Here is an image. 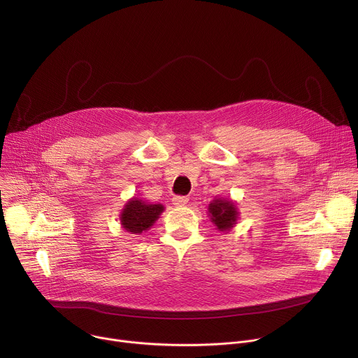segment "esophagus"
<instances>
[{
    "label": "esophagus",
    "mask_w": 358,
    "mask_h": 358,
    "mask_svg": "<svg viewBox=\"0 0 358 358\" xmlns=\"http://www.w3.org/2000/svg\"><path fill=\"white\" fill-rule=\"evenodd\" d=\"M187 202H188V198L184 196V195H176V196L173 198V203H174L176 207H184Z\"/></svg>",
    "instance_id": "34e87169"
}]
</instances>
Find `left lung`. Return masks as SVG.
<instances>
[{
    "mask_svg": "<svg viewBox=\"0 0 358 358\" xmlns=\"http://www.w3.org/2000/svg\"><path fill=\"white\" fill-rule=\"evenodd\" d=\"M208 210L211 214V221L217 225L220 231H228L229 228H232L238 218L235 206L228 201L215 199L214 202L210 203Z\"/></svg>",
    "mask_w": 358,
    "mask_h": 358,
    "instance_id": "obj_1",
    "label": "left lung"
}]
</instances>
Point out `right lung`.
<instances>
[{"instance_id": "right-lung-1", "label": "right lung", "mask_w": 358, "mask_h": 358, "mask_svg": "<svg viewBox=\"0 0 358 358\" xmlns=\"http://www.w3.org/2000/svg\"><path fill=\"white\" fill-rule=\"evenodd\" d=\"M164 207L160 203H145L141 199H130L122 214V225L127 232L141 234L156 222Z\"/></svg>"}]
</instances>
